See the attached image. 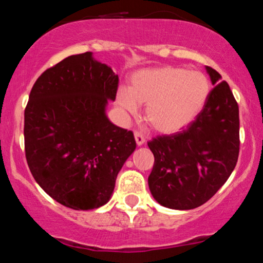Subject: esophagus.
<instances>
[{"mask_svg": "<svg viewBox=\"0 0 263 263\" xmlns=\"http://www.w3.org/2000/svg\"><path fill=\"white\" fill-rule=\"evenodd\" d=\"M135 141H136L137 146L145 145V142H146L145 137H143V135L140 134V132H135Z\"/></svg>", "mask_w": 263, "mask_h": 263, "instance_id": "1", "label": "esophagus"}]
</instances>
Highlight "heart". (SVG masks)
<instances>
[{
  "label": "heart",
  "instance_id": "obj_1",
  "mask_svg": "<svg viewBox=\"0 0 263 263\" xmlns=\"http://www.w3.org/2000/svg\"><path fill=\"white\" fill-rule=\"evenodd\" d=\"M210 95L209 79L200 71L178 66L138 70L129 79V87L120 88L117 102L135 114L146 105L145 118L160 134H176L200 115Z\"/></svg>",
  "mask_w": 263,
  "mask_h": 263
}]
</instances>
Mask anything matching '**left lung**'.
I'll list each match as a JSON object with an SVG mask.
<instances>
[{
  "label": "left lung",
  "mask_w": 263,
  "mask_h": 263,
  "mask_svg": "<svg viewBox=\"0 0 263 263\" xmlns=\"http://www.w3.org/2000/svg\"><path fill=\"white\" fill-rule=\"evenodd\" d=\"M215 86L203 108L186 129L148 142L155 164L148 176L151 195L161 206L192 210L221 189L237 163L238 106L229 83L211 67Z\"/></svg>",
  "instance_id": "left-lung-1"
}]
</instances>
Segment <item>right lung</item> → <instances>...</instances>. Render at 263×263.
<instances>
[{
    "mask_svg": "<svg viewBox=\"0 0 263 263\" xmlns=\"http://www.w3.org/2000/svg\"><path fill=\"white\" fill-rule=\"evenodd\" d=\"M118 74L92 52L72 54L34 82L25 109V151L36 182L72 210L109 201L136 149L134 134L109 121Z\"/></svg>",
    "mask_w": 263,
    "mask_h": 263,
    "instance_id": "add662e5",
    "label": "right lung"
}]
</instances>
